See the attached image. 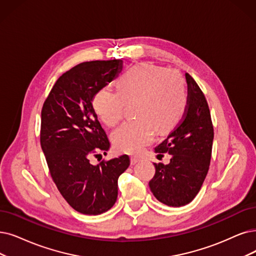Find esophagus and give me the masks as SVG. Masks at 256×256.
Here are the masks:
<instances>
[{
	"instance_id": "34e87169",
	"label": "esophagus",
	"mask_w": 256,
	"mask_h": 256,
	"mask_svg": "<svg viewBox=\"0 0 256 256\" xmlns=\"http://www.w3.org/2000/svg\"><path fill=\"white\" fill-rule=\"evenodd\" d=\"M138 162H140V158H130L131 165H136V164H138Z\"/></svg>"
}]
</instances>
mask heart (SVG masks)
<instances>
[{
	"instance_id": "obj_1",
	"label": "heart",
	"mask_w": 256,
	"mask_h": 256,
	"mask_svg": "<svg viewBox=\"0 0 256 256\" xmlns=\"http://www.w3.org/2000/svg\"><path fill=\"white\" fill-rule=\"evenodd\" d=\"M118 89L109 86L98 90L94 108L108 127L124 116L126 102L138 100L136 120H127L112 136L116 150L138 154L153 140L154 127L165 132L176 126L187 107L185 83L174 70L154 64L134 66L118 78Z\"/></svg>"
}]
</instances>
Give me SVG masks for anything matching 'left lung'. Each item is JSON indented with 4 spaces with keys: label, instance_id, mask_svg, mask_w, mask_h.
Returning a JSON list of instances; mask_svg holds the SVG:
<instances>
[{
    "label": "left lung",
    "instance_id": "left-lung-1",
    "mask_svg": "<svg viewBox=\"0 0 256 256\" xmlns=\"http://www.w3.org/2000/svg\"><path fill=\"white\" fill-rule=\"evenodd\" d=\"M188 100L178 126L156 148L171 154L168 165L156 164L149 187L158 200L170 207L185 206L196 196L209 170L213 126L207 100L193 78L186 74Z\"/></svg>",
    "mask_w": 256,
    "mask_h": 256
}]
</instances>
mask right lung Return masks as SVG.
<instances>
[{
    "mask_svg": "<svg viewBox=\"0 0 256 256\" xmlns=\"http://www.w3.org/2000/svg\"><path fill=\"white\" fill-rule=\"evenodd\" d=\"M122 68L120 60L74 66L56 82L40 114V147L51 178L69 205L88 216L102 214L114 205L118 176L130 165L127 154L98 165L89 160L110 148L94 98Z\"/></svg>",
    "mask_w": 256,
    "mask_h": 256,
    "instance_id": "add662e5",
    "label": "right lung"
}]
</instances>
